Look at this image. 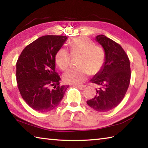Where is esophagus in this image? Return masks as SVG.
Here are the masks:
<instances>
[{"mask_svg": "<svg viewBox=\"0 0 148 148\" xmlns=\"http://www.w3.org/2000/svg\"><path fill=\"white\" fill-rule=\"evenodd\" d=\"M76 86L78 87V88H80V89L84 88V87H86V85H76Z\"/></svg>", "mask_w": 148, "mask_h": 148, "instance_id": "esophagus-1", "label": "esophagus"}]
</instances>
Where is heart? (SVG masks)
I'll list each match as a JSON object with an SVG mask.
<instances>
[{"label":"heart","mask_w":148,"mask_h":148,"mask_svg":"<svg viewBox=\"0 0 148 148\" xmlns=\"http://www.w3.org/2000/svg\"><path fill=\"white\" fill-rule=\"evenodd\" d=\"M72 53H78L79 57L77 67H72L62 76L64 82L69 84H79L89 74H95L101 71L104 64L105 52L102 47L95 45L89 38L79 36L70 42ZM55 61L60 69L66 70L70 64V55L64 47L60 48L56 53Z\"/></svg>","instance_id":"b5f03b06"}]
</instances>
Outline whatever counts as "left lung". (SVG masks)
Returning a JSON list of instances; mask_svg holds the SVG:
<instances>
[{"label": "left lung", "instance_id": "obj_1", "mask_svg": "<svg viewBox=\"0 0 148 148\" xmlns=\"http://www.w3.org/2000/svg\"><path fill=\"white\" fill-rule=\"evenodd\" d=\"M95 40L103 47L105 61L102 69L91 79L99 86L96 95L87 101L95 110L106 112L114 109L123 99L131 79L129 57L119 44L102 34Z\"/></svg>", "mask_w": 148, "mask_h": 148}]
</instances>
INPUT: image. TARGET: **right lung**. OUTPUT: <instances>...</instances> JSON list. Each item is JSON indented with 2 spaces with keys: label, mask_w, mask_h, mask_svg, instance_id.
I'll list each match as a JSON object with an SVG mask.
<instances>
[{
  "label": "right lung",
  "mask_w": 148,
  "mask_h": 148,
  "mask_svg": "<svg viewBox=\"0 0 148 148\" xmlns=\"http://www.w3.org/2000/svg\"><path fill=\"white\" fill-rule=\"evenodd\" d=\"M66 36L46 35L25 47L16 63V79L22 98L32 109L47 112L59 106L68 86L59 85L56 72L57 51Z\"/></svg>",
  "instance_id": "obj_1"
}]
</instances>
